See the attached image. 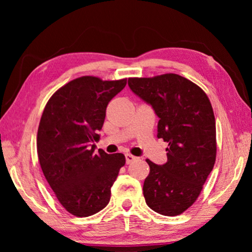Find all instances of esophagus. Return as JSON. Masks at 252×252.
<instances>
[{
  "label": "esophagus",
  "mask_w": 252,
  "mask_h": 252,
  "mask_svg": "<svg viewBox=\"0 0 252 252\" xmlns=\"http://www.w3.org/2000/svg\"><path fill=\"white\" fill-rule=\"evenodd\" d=\"M136 160H138V158L130 155V153H126V161L127 164H130V163H132V162H134Z\"/></svg>",
  "instance_id": "1"
}]
</instances>
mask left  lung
Listing matches in <instances>:
<instances>
[{"instance_id":"left-lung-1","label":"left lung","mask_w":252,"mask_h":252,"mask_svg":"<svg viewBox=\"0 0 252 252\" xmlns=\"http://www.w3.org/2000/svg\"><path fill=\"white\" fill-rule=\"evenodd\" d=\"M131 91L152 106L159 118L158 138L169 143L168 161L147 160L143 183L148 207L178 216L192 206L216 162V120L210 101L197 84L181 75L130 78Z\"/></svg>"}]
</instances>
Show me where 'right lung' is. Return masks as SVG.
Wrapping results in <instances>:
<instances>
[{
  "instance_id": "right-lung-1",
  "label": "right lung",
  "mask_w": 252,
  "mask_h": 252,
  "mask_svg": "<svg viewBox=\"0 0 252 252\" xmlns=\"http://www.w3.org/2000/svg\"><path fill=\"white\" fill-rule=\"evenodd\" d=\"M126 84V79L78 78L50 97L42 114L36 139L42 171L60 203L76 217L94 215L109 203L126 163L122 153L94 152L106 106Z\"/></svg>"
}]
</instances>
